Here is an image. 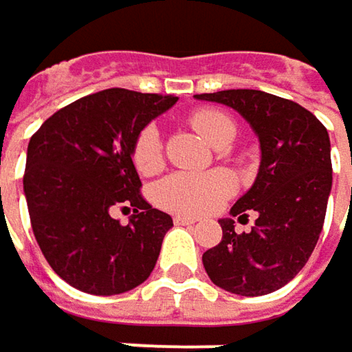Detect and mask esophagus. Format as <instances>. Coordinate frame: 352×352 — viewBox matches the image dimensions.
Here are the masks:
<instances>
[{
    "instance_id": "1",
    "label": "esophagus",
    "mask_w": 352,
    "mask_h": 352,
    "mask_svg": "<svg viewBox=\"0 0 352 352\" xmlns=\"http://www.w3.org/2000/svg\"><path fill=\"white\" fill-rule=\"evenodd\" d=\"M173 219H175L177 226H191V223H195V221H197L195 217H189V215H175Z\"/></svg>"
}]
</instances>
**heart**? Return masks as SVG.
<instances>
[{
  "instance_id": "obj_1",
  "label": "heart",
  "mask_w": 352,
  "mask_h": 352,
  "mask_svg": "<svg viewBox=\"0 0 352 352\" xmlns=\"http://www.w3.org/2000/svg\"><path fill=\"white\" fill-rule=\"evenodd\" d=\"M189 122L211 144L217 143L230 129H234L230 116L213 109H201L193 112ZM161 153L163 146H161L159 129L155 124L144 126L133 143V163L137 171L143 175L155 173L161 165ZM234 189H236L234 179L223 171H213V173L177 171L163 177L153 187V199L157 206L181 215H201L213 211L226 197L234 193Z\"/></svg>"
}]
</instances>
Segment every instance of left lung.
Returning a JSON list of instances; mask_svg holds the SVG:
<instances>
[{
	"mask_svg": "<svg viewBox=\"0 0 352 352\" xmlns=\"http://www.w3.org/2000/svg\"><path fill=\"white\" fill-rule=\"evenodd\" d=\"M195 98L240 112L262 151L254 185L230 209L240 219L256 210V226L236 234L231 217L219 219L223 238L204 254V268L215 286L232 294H270L302 270L322 232L333 187L329 133L300 104L262 90Z\"/></svg>",
	"mask_w": 352,
	"mask_h": 352,
	"instance_id": "left-lung-1",
	"label": "left lung"
}]
</instances>
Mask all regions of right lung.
<instances>
[{
  "label": "right lung",
  "instance_id": "obj_1",
  "mask_svg": "<svg viewBox=\"0 0 352 352\" xmlns=\"http://www.w3.org/2000/svg\"><path fill=\"white\" fill-rule=\"evenodd\" d=\"M177 102L171 94L109 88L54 112L30 139L23 193L52 270L88 294H122L151 276L169 213L141 195L133 143ZM133 210L126 226L114 208Z\"/></svg>",
  "mask_w": 352,
  "mask_h": 352
}]
</instances>
